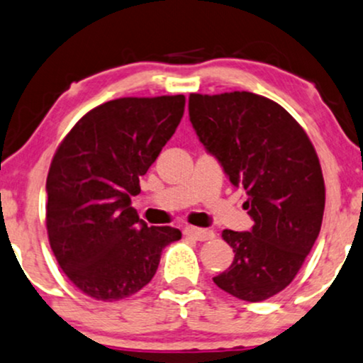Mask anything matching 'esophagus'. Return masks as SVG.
Returning a JSON list of instances; mask_svg holds the SVG:
<instances>
[{"instance_id":"34e87169","label":"esophagus","mask_w":363,"mask_h":363,"mask_svg":"<svg viewBox=\"0 0 363 363\" xmlns=\"http://www.w3.org/2000/svg\"><path fill=\"white\" fill-rule=\"evenodd\" d=\"M186 235H190L191 239L195 240H212L216 234H213V230H208V229H199V227H186Z\"/></svg>"}]
</instances>
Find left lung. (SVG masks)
Listing matches in <instances>:
<instances>
[{
	"mask_svg": "<svg viewBox=\"0 0 363 363\" xmlns=\"http://www.w3.org/2000/svg\"><path fill=\"white\" fill-rule=\"evenodd\" d=\"M191 126L234 186L247 191L249 232L225 229L235 256L218 288L257 303L283 291L320 234L325 182L310 138L284 107L252 92L190 94Z\"/></svg>",
	"mask_w": 363,
	"mask_h": 363,
	"instance_id": "8db88e82",
	"label": "left lung"
}]
</instances>
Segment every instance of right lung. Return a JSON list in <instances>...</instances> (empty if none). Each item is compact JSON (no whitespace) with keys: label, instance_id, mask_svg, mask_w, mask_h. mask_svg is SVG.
Segmentation results:
<instances>
[{"label":"right lung","instance_id":"obj_1","mask_svg":"<svg viewBox=\"0 0 363 363\" xmlns=\"http://www.w3.org/2000/svg\"><path fill=\"white\" fill-rule=\"evenodd\" d=\"M185 111V96L121 97L70 129L47 177V232L62 271L97 301L133 296L153 279L173 227H147L131 207L140 178Z\"/></svg>","mask_w":363,"mask_h":363}]
</instances>
